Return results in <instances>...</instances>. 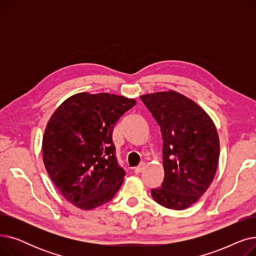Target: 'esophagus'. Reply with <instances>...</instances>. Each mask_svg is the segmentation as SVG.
<instances>
[{"mask_svg":"<svg viewBox=\"0 0 256 256\" xmlns=\"http://www.w3.org/2000/svg\"><path fill=\"white\" fill-rule=\"evenodd\" d=\"M144 168H145V163L142 162V163H140V165L138 167H136L135 169H134V172L139 174V173H141L144 170Z\"/></svg>","mask_w":256,"mask_h":256,"instance_id":"34e87169","label":"esophagus"}]
</instances>
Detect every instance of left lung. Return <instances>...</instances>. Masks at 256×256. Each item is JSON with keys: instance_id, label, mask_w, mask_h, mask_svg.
Instances as JSON below:
<instances>
[{"instance_id": "obj_1", "label": "left lung", "mask_w": 256, "mask_h": 256, "mask_svg": "<svg viewBox=\"0 0 256 256\" xmlns=\"http://www.w3.org/2000/svg\"><path fill=\"white\" fill-rule=\"evenodd\" d=\"M160 128L165 176L152 196L170 210L197 202L216 174L220 142L208 113L192 100L173 90L140 96Z\"/></svg>"}]
</instances>
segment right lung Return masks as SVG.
<instances>
[{
  "mask_svg": "<svg viewBox=\"0 0 256 256\" xmlns=\"http://www.w3.org/2000/svg\"><path fill=\"white\" fill-rule=\"evenodd\" d=\"M111 93H76L50 118L42 139L46 169L62 196L78 208L110 201L124 182L112 141L119 118L136 104Z\"/></svg>",
  "mask_w": 256,
  "mask_h": 256,
  "instance_id": "add662e5",
  "label": "right lung"
}]
</instances>
